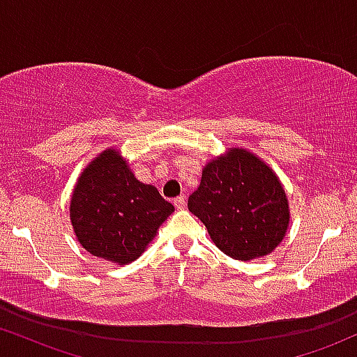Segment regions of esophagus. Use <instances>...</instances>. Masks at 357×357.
Masks as SVG:
<instances>
[{
	"label": "esophagus",
	"mask_w": 357,
	"mask_h": 357,
	"mask_svg": "<svg viewBox=\"0 0 357 357\" xmlns=\"http://www.w3.org/2000/svg\"><path fill=\"white\" fill-rule=\"evenodd\" d=\"M174 206L177 207V209H185V197L174 199Z\"/></svg>",
	"instance_id": "1"
}]
</instances>
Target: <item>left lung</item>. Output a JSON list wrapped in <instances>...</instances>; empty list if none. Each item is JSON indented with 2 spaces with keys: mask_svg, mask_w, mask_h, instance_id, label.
<instances>
[{
  "mask_svg": "<svg viewBox=\"0 0 357 357\" xmlns=\"http://www.w3.org/2000/svg\"><path fill=\"white\" fill-rule=\"evenodd\" d=\"M187 206L215 246L241 261L270 255L285 238L290 221L282 182L244 148H231L204 167Z\"/></svg>",
  "mask_w": 357,
  "mask_h": 357,
  "instance_id": "8db88e82",
  "label": "left lung"
}]
</instances>
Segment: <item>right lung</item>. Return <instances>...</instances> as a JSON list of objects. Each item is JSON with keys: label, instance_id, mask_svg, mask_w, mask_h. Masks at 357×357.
Returning <instances> with one entry per match:
<instances>
[{"label": "right lung", "instance_id": "right-lung-1", "mask_svg": "<svg viewBox=\"0 0 357 357\" xmlns=\"http://www.w3.org/2000/svg\"><path fill=\"white\" fill-rule=\"evenodd\" d=\"M174 211L157 187L136 180L113 148L84 168L70 199L77 241L91 255L118 265L139 258Z\"/></svg>", "mask_w": 357, "mask_h": 357}]
</instances>
